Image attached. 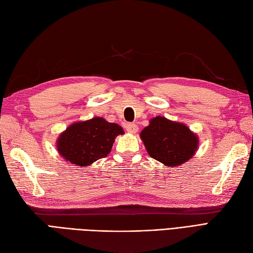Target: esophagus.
I'll return each mask as SVG.
<instances>
[{"label": "esophagus", "mask_w": 253, "mask_h": 253, "mask_svg": "<svg viewBox=\"0 0 253 253\" xmlns=\"http://www.w3.org/2000/svg\"><path fill=\"white\" fill-rule=\"evenodd\" d=\"M126 130L130 133H136L138 131V126L136 124H126L125 125Z\"/></svg>", "instance_id": "34e87169"}]
</instances>
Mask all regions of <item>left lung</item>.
I'll return each mask as SVG.
<instances>
[{
  "instance_id": "1",
  "label": "left lung",
  "mask_w": 253,
  "mask_h": 253,
  "mask_svg": "<svg viewBox=\"0 0 253 253\" xmlns=\"http://www.w3.org/2000/svg\"><path fill=\"white\" fill-rule=\"evenodd\" d=\"M149 155L169 168L181 165L195 155L199 139L185 124L157 116L140 132Z\"/></svg>"
}]
</instances>
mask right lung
I'll list each match as a JSON object with an SVG mask.
<instances>
[{"instance_id":"right-lung-1","label":"right lung","mask_w":253,"mask_h":253,"mask_svg":"<svg viewBox=\"0 0 253 253\" xmlns=\"http://www.w3.org/2000/svg\"><path fill=\"white\" fill-rule=\"evenodd\" d=\"M123 133V128L117 124L93 117L68 126L57 138L56 148L69 163L84 168L107 157L115 138Z\"/></svg>"}]
</instances>
